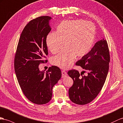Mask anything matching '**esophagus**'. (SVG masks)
<instances>
[{
	"label": "esophagus",
	"instance_id": "34e87169",
	"mask_svg": "<svg viewBox=\"0 0 123 123\" xmlns=\"http://www.w3.org/2000/svg\"><path fill=\"white\" fill-rule=\"evenodd\" d=\"M62 78H64L66 76H67V73L65 71H64V70H62Z\"/></svg>",
	"mask_w": 123,
	"mask_h": 123
}]
</instances>
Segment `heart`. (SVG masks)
<instances>
[{
	"label": "heart",
	"instance_id": "heart-1",
	"mask_svg": "<svg viewBox=\"0 0 123 123\" xmlns=\"http://www.w3.org/2000/svg\"><path fill=\"white\" fill-rule=\"evenodd\" d=\"M97 29L93 23L84 20H65L56 27V31L48 33L46 45L53 54L65 47L52 58V64L62 69L70 67L76 56L82 57L94 45Z\"/></svg>",
	"mask_w": 123,
	"mask_h": 123
}]
</instances>
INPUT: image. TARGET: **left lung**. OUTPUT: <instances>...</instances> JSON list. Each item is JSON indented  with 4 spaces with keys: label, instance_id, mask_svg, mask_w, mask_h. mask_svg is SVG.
Returning a JSON list of instances; mask_svg holds the SVG:
<instances>
[{
    "label": "left lung",
    "instance_id": "8db88e82",
    "mask_svg": "<svg viewBox=\"0 0 123 123\" xmlns=\"http://www.w3.org/2000/svg\"><path fill=\"white\" fill-rule=\"evenodd\" d=\"M110 60L107 42L103 38L98 41L90 51L76 62V65L88 72L86 76H81L79 71L75 70L68 72V74L74 81L73 85L68 92L73 102L85 105L96 98L105 81Z\"/></svg>",
    "mask_w": 123,
    "mask_h": 123
}]
</instances>
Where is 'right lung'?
Instances as JSON below:
<instances>
[{"instance_id":"1","label":"right lung","mask_w":123,"mask_h":123,"mask_svg":"<svg viewBox=\"0 0 123 123\" xmlns=\"http://www.w3.org/2000/svg\"><path fill=\"white\" fill-rule=\"evenodd\" d=\"M52 19L42 16L27 24L20 35L14 58L15 73L22 92L37 104H46L51 100L53 86L62 77L57 66H53L46 72L38 67L48 55L45 39L51 30Z\"/></svg>"}]
</instances>
